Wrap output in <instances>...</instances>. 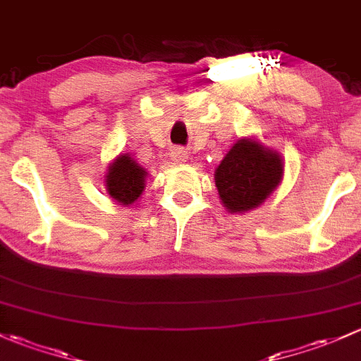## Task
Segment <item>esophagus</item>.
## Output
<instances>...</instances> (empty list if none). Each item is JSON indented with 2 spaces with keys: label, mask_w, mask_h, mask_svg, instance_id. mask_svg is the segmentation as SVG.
I'll return each instance as SVG.
<instances>
[{
  "label": "esophagus",
  "mask_w": 361,
  "mask_h": 361,
  "mask_svg": "<svg viewBox=\"0 0 361 361\" xmlns=\"http://www.w3.org/2000/svg\"><path fill=\"white\" fill-rule=\"evenodd\" d=\"M170 156H172V159L176 163H182V161H185V158H188V151H184L182 147H179V149H173Z\"/></svg>",
  "instance_id": "esophagus-1"
}]
</instances>
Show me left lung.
Returning a JSON list of instances; mask_svg holds the SVG:
<instances>
[{"label":"left lung","instance_id":"8db88e82","mask_svg":"<svg viewBox=\"0 0 361 361\" xmlns=\"http://www.w3.org/2000/svg\"><path fill=\"white\" fill-rule=\"evenodd\" d=\"M283 165L280 156L255 140L241 139L215 170V185L229 212L259 207L280 184Z\"/></svg>","mask_w":361,"mask_h":361}]
</instances>
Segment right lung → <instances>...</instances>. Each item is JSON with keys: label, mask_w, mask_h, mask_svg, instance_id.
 I'll return each instance as SVG.
<instances>
[{"label": "right lung", "mask_w": 361, "mask_h": 361, "mask_svg": "<svg viewBox=\"0 0 361 361\" xmlns=\"http://www.w3.org/2000/svg\"><path fill=\"white\" fill-rule=\"evenodd\" d=\"M146 170L128 156H118L109 166L106 179L107 192L121 205H132L144 191Z\"/></svg>", "instance_id": "right-lung-1"}]
</instances>
